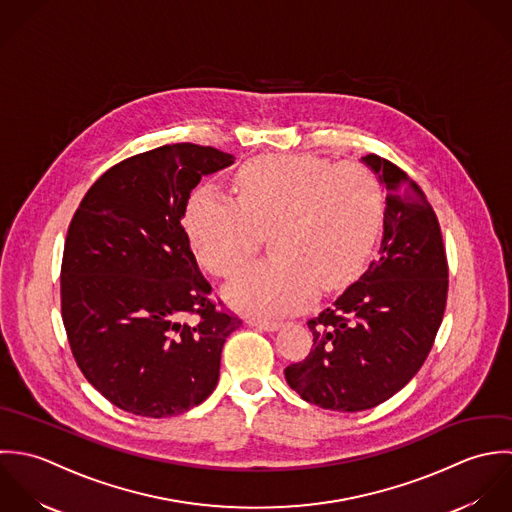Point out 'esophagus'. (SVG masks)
<instances>
[{"label":"esophagus","instance_id":"obj_1","mask_svg":"<svg viewBox=\"0 0 512 512\" xmlns=\"http://www.w3.org/2000/svg\"><path fill=\"white\" fill-rule=\"evenodd\" d=\"M247 322H249L251 326H257V328H261V330H269V332H273V330L281 328V322H279V320H265V318H249Z\"/></svg>","mask_w":512,"mask_h":512}]
</instances>
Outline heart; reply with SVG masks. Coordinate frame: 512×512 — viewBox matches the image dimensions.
Returning a JSON list of instances; mask_svg holds the SVG:
<instances>
[{"label":"heart","mask_w":512,"mask_h":512,"mask_svg":"<svg viewBox=\"0 0 512 512\" xmlns=\"http://www.w3.org/2000/svg\"><path fill=\"white\" fill-rule=\"evenodd\" d=\"M384 221V194L362 164L271 154L235 176V200L204 186L184 213L192 247L217 277L237 273L269 233L271 259L245 269L227 295L235 307L281 316L316 289L344 285L368 257Z\"/></svg>","instance_id":"heart-1"}]
</instances>
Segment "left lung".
Here are the masks:
<instances>
[{
    "instance_id": "8db88e82",
    "label": "left lung",
    "mask_w": 512,
    "mask_h": 512,
    "mask_svg": "<svg viewBox=\"0 0 512 512\" xmlns=\"http://www.w3.org/2000/svg\"><path fill=\"white\" fill-rule=\"evenodd\" d=\"M386 186L378 259L332 307L308 320L312 348L285 368L308 404L336 411L374 408L423 366L447 301V257L433 207L404 170L368 154Z\"/></svg>"
}]
</instances>
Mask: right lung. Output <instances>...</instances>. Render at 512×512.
<instances>
[{
    "label": "right lung",
    "mask_w": 512,
    "mask_h": 512,
    "mask_svg": "<svg viewBox=\"0 0 512 512\" xmlns=\"http://www.w3.org/2000/svg\"><path fill=\"white\" fill-rule=\"evenodd\" d=\"M211 146L168 144L122 160L73 215L61 265V314L77 366L116 408L170 417L215 390L225 338L182 225L202 176L233 164Z\"/></svg>",
    "instance_id": "right-lung-1"
}]
</instances>
